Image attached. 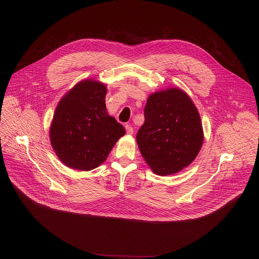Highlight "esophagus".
<instances>
[{"mask_svg": "<svg viewBox=\"0 0 259 259\" xmlns=\"http://www.w3.org/2000/svg\"><path fill=\"white\" fill-rule=\"evenodd\" d=\"M125 128H126V131H127V133L128 134H133V128H132V126L131 125H129V124H127L126 126H125Z\"/></svg>", "mask_w": 259, "mask_h": 259, "instance_id": "obj_1", "label": "esophagus"}]
</instances>
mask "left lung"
I'll return each mask as SVG.
<instances>
[{
  "instance_id": "1",
  "label": "left lung",
  "mask_w": 259,
  "mask_h": 259,
  "mask_svg": "<svg viewBox=\"0 0 259 259\" xmlns=\"http://www.w3.org/2000/svg\"><path fill=\"white\" fill-rule=\"evenodd\" d=\"M136 140L142 157L158 175L174 174L189 166L204 136L198 109L188 94L171 88L147 98Z\"/></svg>"
}]
</instances>
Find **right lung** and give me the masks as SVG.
<instances>
[{"mask_svg": "<svg viewBox=\"0 0 259 259\" xmlns=\"http://www.w3.org/2000/svg\"><path fill=\"white\" fill-rule=\"evenodd\" d=\"M106 88L85 80L58 103L50 128L53 149L64 165L81 171L101 165L126 131L105 106Z\"/></svg>", "mask_w": 259, "mask_h": 259, "instance_id": "right-lung-1", "label": "right lung"}]
</instances>
